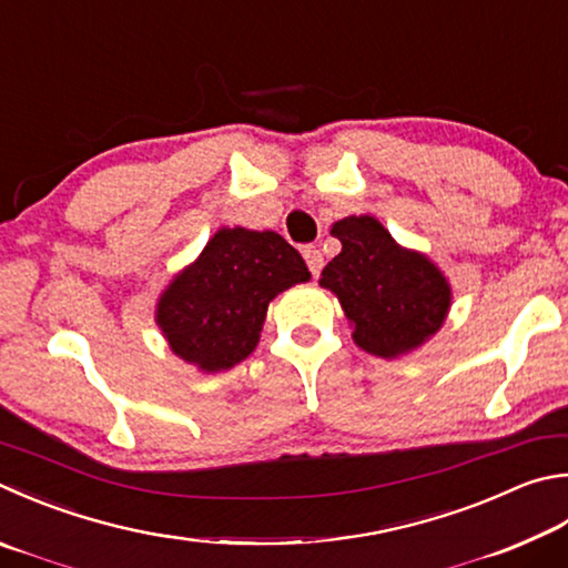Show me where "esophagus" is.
Returning <instances> with one entry per match:
<instances>
[{
  "instance_id": "34e87169",
  "label": "esophagus",
  "mask_w": 568,
  "mask_h": 568,
  "mask_svg": "<svg viewBox=\"0 0 568 568\" xmlns=\"http://www.w3.org/2000/svg\"><path fill=\"white\" fill-rule=\"evenodd\" d=\"M303 257H305V263H307V271L313 273V277H317L320 271H323V265H325L323 253H320L315 245H307V248L303 251Z\"/></svg>"
}]
</instances>
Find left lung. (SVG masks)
Listing matches in <instances>:
<instances>
[{
    "instance_id": "left-lung-1",
    "label": "left lung",
    "mask_w": 568,
    "mask_h": 568,
    "mask_svg": "<svg viewBox=\"0 0 568 568\" xmlns=\"http://www.w3.org/2000/svg\"><path fill=\"white\" fill-rule=\"evenodd\" d=\"M329 233L343 251L325 265L320 285L339 297L359 347L395 357L437 333L449 285L425 255L402 251L373 215H349Z\"/></svg>"
}]
</instances>
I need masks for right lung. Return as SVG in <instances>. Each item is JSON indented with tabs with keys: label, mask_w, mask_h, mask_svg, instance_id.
Returning <instances> with one entry per match:
<instances>
[{
	"label": "right lung",
	"mask_w": 568,
	"mask_h": 568,
	"mask_svg": "<svg viewBox=\"0 0 568 568\" xmlns=\"http://www.w3.org/2000/svg\"><path fill=\"white\" fill-rule=\"evenodd\" d=\"M305 281L301 253L277 233L223 229L161 295L156 317L173 353L219 373L253 353L267 303Z\"/></svg>",
	"instance_id": "right-lung-1"
}]
</instances>
